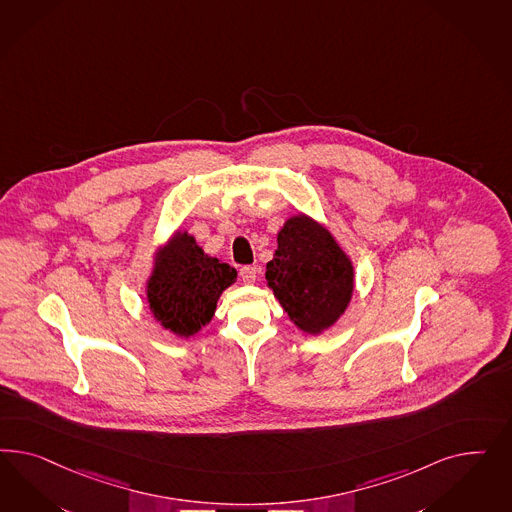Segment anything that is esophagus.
<instances>
[{
    "mask_svg": "<svg viewBox=\"0 0 512 512\" xmlns=\"http://www.w3.org/2000/svg\"><path fill=\"white\" fill-rule=\"evenodd\" d=\"M240 278H242L244 283H248V285L255 283V279H257V268H255V266H242V268H240Z\"/></svg>",
    "mask_w": 512,
    "mask_h": 512,
    "instance_id": "esophagus-1",
    "label": "esophagus"
}]
</instances>
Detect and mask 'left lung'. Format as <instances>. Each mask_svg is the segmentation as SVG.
<instances>
[{"label": "left lung", "instance_id": "8db88e82", "mask_svg": "<svg viewBox=\"0 0 512 512\" xmlns=\"http://www.w3.org/2000/svg\"><path fill=\"white\" fill-rule=\"evenodd\" d=\"M266 281L298 328L317 334L338 321L353 295V266L332 234L310 217H291L278 234Z\"/></svg>", "mask_w": 512, "mask_h": 512}]
</instances>
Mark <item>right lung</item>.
I'll return each mask as SVG.
<instances>
[{
    "label": "right lung",
    "mask_w": 512,
    "mask_h": 512,
    "mask_svg": "<svg viewBox=\"0 0 512 512\" xmlns=\"http://www.w3.org/2000/svg\"><path fill=\"white\" fill-rule=\"evenodd\" d=\"M234 279L233 266L204 255L193 236L178 233L148 281L150 310L174 334L193 336L212 319L217 298Z\"/></svg>",
    "instance_id": "right-lung-1"
}]
</instances>
